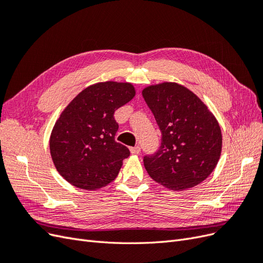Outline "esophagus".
I'll use <instances>...</instances> for the list:
<instances>
[{
    "instance_id": "esophagus-1",
    "label": "esophagus",
    "mask_w": 263,
    "mask_h": 263,
    "mask_svg": "<svg viewBox=\"0 0 263 263\" xmlns=\"http://www.w3.org/2000/svg\"><path fill=\"white\" fill-rule=\"evenodd\" d=\"M129 150H130V153H132L133 155H138V154H140V147H139V146L132 147Z\"/></svg>"
}]
</instances>
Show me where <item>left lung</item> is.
Here are the masks:
<instances>
[{
    "label": "left lung",
    "instance_id": "8db88e82",
    "mask_svg": "<svg viewBox=\"0 0 263 263\" xmlns=\"http://www.w3.org/2000/svg\"><path fill=\"white\" fill-rule=\"evenodd\" d=\"M142 97L162 135L159 150L144 158L150 178L174 191L200 184L221 154L216 117L197 95L176 82L149 85Z\"/></svg>",
    "mask_w": 263,
    "mask_h": 263
}]
</instances>
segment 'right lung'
<instances>
[{"instance_id":"add662e5","label":"right lung","mask_w":263,"mask_h":263,"mask_svg":"<svg viewBox=\"0 0 263 263\" xmlns=\"http://www.w3.org/2000/svg\"><path fill=\"white\" fill-rule=\"evenodd\" d=\"M135 94L129 82H99L85 87L62 110L49 147L55 169L70 184L94 191L116 179L130 153L115 140L114 113Z\"/></svg>"}]
</instances>
